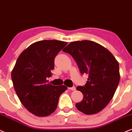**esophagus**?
<instances>
[{"label": "esophagus", "mask_w": 132, "mask_h": 132, "mask_svg": "<svg viewBox=\"0 0 132 132\" xmlns=\"http://www.w3.org/2000/svg\"><path fill=\"white\" fill-rule=\"evenodd\" d=\"M69 88V89L72 90V91H74V90H76V87H75L74 86H73L72 87H70V88Z\"/></svg>", "instance_id": "1"}]
</instances>
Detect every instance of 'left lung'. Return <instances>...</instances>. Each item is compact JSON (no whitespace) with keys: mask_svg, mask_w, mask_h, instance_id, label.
I'll return each mask as SVG.
<instances>
[{"mask_svg":"<svg viewBox=\"0 0 132 132\" xmlns=\"http://www.w3.org/2000/svg\"><path fill=\"white\" fill-rule=\"evenodd\" d=\"M63 51L72 56L81 75L88 74L85 85L77 87L83 99L76 108L86 114L99 113L112 99L119 85V63L110 52L92 41L72 42Z\"/></svg>","mask_w":132,"mask_h":132,"instance_id":"8db88e82","label":"left lung"}]
</instances>
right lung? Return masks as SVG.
<instances>
[{"instance_id": "add662e5", "label": "right lung", "mask_w": 132, "mask_h": 132, "mask_svg": "<svg viewBox=\"0 0 132 132\" xmlns=\"http://www.w3.org/2000/svg\"><path fill=\"white\" fill-rule=\"evenodd\" d=\"M67 44L58 40L38 41L24 50L16 61L11 72L13 86L23 105L35 116L54 113L60 96L67 89L47 81L54 69L55 58Z\"/></svg>"}]
</instances>
